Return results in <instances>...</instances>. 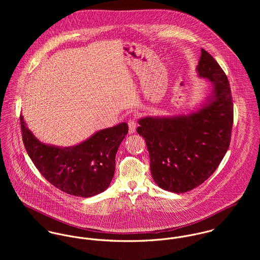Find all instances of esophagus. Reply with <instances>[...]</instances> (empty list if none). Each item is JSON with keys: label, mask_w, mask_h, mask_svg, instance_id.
<instances>
[{"label": "esophagus", "mask_w": 260, "mask_h": 260, "mask_svg": "<svg viewBox=\"0 0 260 260\" xmlns=\"http://www.w3.org/2000/svg\"><path fill=\"white\" fill-rule=\"evenodd\" d=\"M128 126H129V133L130 134L135 133L137 128V121L135 119H130L128 122Z\"/></svg>", "instance_id": "esophagus-1"}]
</instances>
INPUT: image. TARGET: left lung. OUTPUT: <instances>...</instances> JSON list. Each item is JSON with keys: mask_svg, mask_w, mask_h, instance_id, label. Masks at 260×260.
Returning a JSON list of instances; mask_svg holds the SVG:
<instances>
[{"mask_svg": "<svg viewBox=\"0 0 260 260\" xmlns=\"http://www.w3.org/2000/svg\"><path fill=\"white\" fill-rule=\"evenodd\" d=\"M197 71L213 84L208 104L187 116L140 119L137 128L146 141L155 183L174 193L192 190L208 179L231 139L233 101L227 76L204 49Z\"/></svg>", "mask_w": 260, "mask_h": 260, "instance_id": "8db88e82", "label": "left lung"}]
</instances>
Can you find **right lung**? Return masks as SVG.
<instances>
[{
  "label": "right lung",
  "mask_w": 260,
  "mask_h": 260,
  "mask_svg": "<svg viewBox=\"0 0 260 260\" xmlns=\"http://www.w3.org/2000/svg\"><path fill=\"white\" fill-rule=\"evenodd\" d=\"M22 137L31 160L44 178L70 195L90 197L106 190L115 172V156L128 133L120 123L95 133L73 147L59 148L41 143L20 115Z\"/></svg>",
  "instance_id": "1"
}]
</instances>
